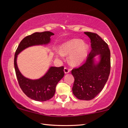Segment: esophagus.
Instances as JSON below:
<instances>
[{
  "label": "esophagus",
  "instance_id": "1",
  "mask_svg": "<svg viewBox=\"0 0 128 128\" xmlns=\"http://www.w3.org/2000/svg\"><path fill=\"white\" fill-rule=\"evenodd\" d=\"M64 71V73H66H66H68L69 72V71H70V69L67 68V67H65Z\"/></svg>",
  "mask_w": 128,
  "mask_h": 128
}]
</instances>
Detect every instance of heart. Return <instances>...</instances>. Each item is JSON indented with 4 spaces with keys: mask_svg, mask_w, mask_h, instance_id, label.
I'll use <instances>...</instances> for the list:
<instances>
[{
    "mask_svg": "<svg viewBox=\"0 0 128 128\" xmlns=\"http://www.w3.org/2000/svg\"><path fill=\"white\" fill-rule=\"evenodd\" d=\"M88 46L84 44V42L81 40L74 39L62 45V54L64 55H70L69 58L70 63L76 66L85 59L88 52Z\"/></svg>",
    "mask_w": 128,
    "mask_h": 128,
    "instance_id": "obj_1",
    "label": "heart"
}]
</instances>
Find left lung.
Instances as JSON below:
<instances>
[{"label":"left lung","instance_id":"8db88e82","mask_svg":"<svg viewBox=\"0 0 128 128\" xmlns=\"http://www.w3.org/2000/svg\"><path fill=\"white\" fill-rule=\"evenodd\" d=\"M91 40L92 50L85 63L71 72L74 78L73 94L80 100H89L100 92L107 82L111 69L110 50L108 44L96 33L85 32ZM100 55V60L94 62V57Z\"/></svg>","mask_w":128,"mask_h":128}]
</instances>
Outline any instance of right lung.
Wrapping results in <instances>:
<instances>
[{
    "label": "right lung",
    "mask_w": 128,
    "mask_h": 128,
    "mask_svg": "<svg viewBox=\"0 0 128 128\" xmlns=\"http://www.w3.org/2000/svg\"><path fill=\"white\" fill-rule=\"evenodd\" d=\"M53 35L52 32H36L26 36L21 41L15 52L14 66L20 87L27 96L36 101L44 102L52 98L56 85L64 76V66H51L42 77L37 80L29 79L19 70L17 65V55L29 47L48 44L50 42V36Z\"/></svg>",
    "instance_id": "1"
}]
</instances>
